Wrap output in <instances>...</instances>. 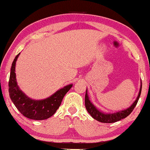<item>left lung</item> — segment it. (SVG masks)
<instances>
[{
  "label": "left lung",
  "mask_w": 150,
  "mask_h": 150,
  "mask_svg": "<svg viewBox=\"0 0 150 150\" xmlns=\"http://www.w3.org/2000/svg\"><path fill=\"white\" fill-rule=\"evenodd\" d=\"M141 88H142V83H141V87H140L139 92H138V97L135 99V101L132 103V104L129 107L127 108L126 110H121V111L115 112L113 113H109V112H103L100 111L98 109L96 108L92 102L89 100V96L87 94V89L86 91V95H85V107H86V110L90 114L94 119L97 120L98 121L101 123H115L116 121H118L121 119H124L125 117H127L130 113L132 112V110L136 106L137 103L138 101L140 96H141Z\"/></svg>",
  "instance_id": "1"
}]
</instances>
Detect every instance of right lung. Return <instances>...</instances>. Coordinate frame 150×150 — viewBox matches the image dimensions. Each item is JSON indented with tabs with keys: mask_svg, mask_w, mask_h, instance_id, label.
I'll return each instance as SVG.
<instances>
[{
	"mask_svg": "<svg viewBox=\"0 0 150 150\" xmlns=\"http://www.w3.org/2000/svg\"><path fill=\"white\" fill-rule=\"evenodd\" d=\"M20 53L17 54L11 67L9 81V97L16 108L23 116L33 120H45L55 113L64 96L72 88L69 84L55 92L50 97L42 100H35L28 97L18 86L16 81L15 65Z\"/></svg>",
	"mask_w": 150,
	"mask_h": 150,
	"instance_id": "1",
	"label": "right lung"
}]
</instances>
